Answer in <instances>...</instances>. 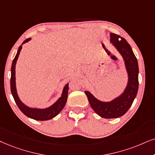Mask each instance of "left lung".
<instances>
[{
    "label": "left lung",
    "instance_id": "left-lung-1",
    "mask_svg": "<svg viewBox=\"0 0 155 155\" xmlns=\"http://www.w3.org/2000/svg\"><path fill=\"white\" fill-rule=\"evenodd\" d=\"M110 38L111 43L116 47L124 58L129 77L126 89L121 96L109 102L98 100L89 91H85L91 108L98 115L105 119L117 118L123 116L132 106L139 87L138 62L130 45L119 35L111 33Z\"/></svg>",
    "mask_w": 155,
    "mask_h": 155
}]
</instances>
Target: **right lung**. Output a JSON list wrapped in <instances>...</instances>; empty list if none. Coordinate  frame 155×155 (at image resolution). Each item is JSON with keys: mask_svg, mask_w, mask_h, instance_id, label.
I'll return each instance as SVG.
<instances>
[{"mask_svg": "<svg viewBox=\"0 0 155 155\" xmlns=\"http://www.w3.org/2000/svg\"><path fill=\"white\" fill-rule=\"evenodd\" d=\"M31 38L25 39L23 44L28 42L30 41ZM22 48V46H20L18 50L17 54L15 55L14 59L13 61L12 66H11V94H12L13 99L16 103V104L20 110L24 114L25 116H27L29 118H31L35 120L39 121H46L49 120V119L54 118L56 116H57L60 111L63 109L65 106L66 101H67L68 97V84L64 87L63 92H62L61 97L55 102L54 104L48 107L46 109H36V108H30V107L25 106L24 104L21 102V101L19 99L18 96L17 94L16 87H15V64H16L17 59L18 58L19 54Z\"/></svg>", "mask_w": 155, "mask_h": 155, "instance_id": "obj_1", "label": "right lung"}]
</instances>
